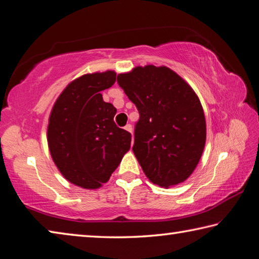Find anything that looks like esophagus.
Listing matches in <instances>:
<instances>
[{
	"instance_id": "1",
	"label": "esophagus",
	"mask_w": 259,
	"mask_h": 259,
	"mask_svg": "<svg viewBox=\"0 0 259 259\" xmlns=\"http://www.w3.org/2000/svg\"><path fill=\"white\" fill-rule=\"evenodd\" d=\"M124 128L127 131V132H130V133H132L133 132V127H132V125L131 124H127Z\"/></svg>"
}]
</instances>
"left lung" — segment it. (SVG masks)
<instances>
[{
	"mask_svg": "<svg viewBox=\"0 0 259 259\" xmlns=\"http://www.w3.org/2000/svg\"><path fill=\"white\" fill-rule=\"evenodd\" d=\"M117 82L137 107L133 151L152 184L184 182L200 162L206 127L201 102L168 67L147 65L118 74Z\"/></svg>",
	"mask_w": 259,
	"mask_h": 259,
	"instance_id": "8db88e82",
	"label": "left lung"
}]
</instances>
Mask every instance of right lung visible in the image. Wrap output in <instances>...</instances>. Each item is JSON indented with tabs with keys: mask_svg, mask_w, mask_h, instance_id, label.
<instances>
[{
	"mask_svg": "<svg viewBox=\"0 0 259 259\" xmlns=\"http://www.w3.org/2000/svg\"><path fill=\"white\" fill-rule=\"evenodd\" d=\"M116 73L82 75L67 86L55 103L48 125V145L64 178L82 188L105 184L131 147L132 135L113 120L117 110L101 92Z\"/></svg>",
	"mask_w": 259,
	"mask_h": 259,
	"instance_id": "right-lung-1",
	"label": "right lung"
}]
</instances>
